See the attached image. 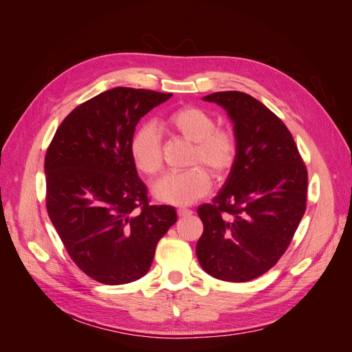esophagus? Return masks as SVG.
Returning <instances> with one entry per match:
<instances>
[{"label":"esophagus","mask_w":352,"mask_h":352,"mask_svg":"<svg viewBox=\"0 0 352 352\" xmlns=\"http://www.w3.org/2000/svg\"><path fill=\"white\" fill-rule=\"evenodd\" d=\"M190 214H192V210H189V208H179L177 210L179 217H186V216H190Z\"/></svg>","instance_id":"1"}]
</instances>
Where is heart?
<instances>
[{
	"label": "heart",
	"instance_id": "b5f03b06",
	"mask_svg": "<svg viewBox=\"0 0 352 352\" xmlns=\"http://www.w3.org/2000/svg\"><path fill=\"white\" fill-rule=\"evenodd\" d=\"M162 126L176 136L192 144L184 172H170L154 185L157 199L173 206L192 204L210 190V176L223 179L235 164L238 155L236 136L226 127H216L208 111L195 105H185L168 113ZM131 157L136 168L146 176H155L163 166L162 142L151 123L141 124L129 142Z\"/></svg>",
	"mask_w": 352,
	"mask_h": 352
}]
</instances>
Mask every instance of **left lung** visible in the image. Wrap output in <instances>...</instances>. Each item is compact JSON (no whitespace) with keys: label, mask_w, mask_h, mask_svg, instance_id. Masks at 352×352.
I'll return each mask as SVG.
<instances>
[{"label":"left lung","mask_w":352,"mask_h":352,"mask_svg":"<svg viewBox=\"0 0 352 352\" xmlns=\"http://www.w3.org/2000/svg\"><path fill=\"white\" fill-rule=\"evenodd\" d=\"M233 122L238 155L211 204L198 207L204 232L197 257L210 276L248 282L280 260L307 206V167L285 123L239 91L214 92Z\"/></svg>","instance_id":"1"}]
</instances>
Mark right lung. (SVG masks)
Returning <instances> with one entry per match:
<instances>
[{
	"instance_id": "1",
	"label": "right lung",
	"mask_w": 352,
	"mask_h": 352,
	"mask_svg": "<svg viewBox=\"0 0 352 352\" xmlns=\"http://www.w3.org/2000/svg\"><path fill=\"white\" fill-rule=\"evenodd\" d=\"M172 94L113 88L78 105L45 155L47 211L74 264L104 285L141 279L177 216L150 206L129 142L135 126Z\"/></svg>"
}]
</instances>
